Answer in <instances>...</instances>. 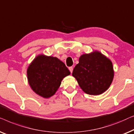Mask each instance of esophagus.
<instances>
[{
    "label": "esophagus",
    "instance_id": "1",
    "mask_svg": "<svg viewBox=\"0 0 134 134\" xmlns=\"http://www.w3.org/2000/svg\"><path fill=\"white\" fill-rule=\"evenodd\" d=\"M69 70L70 71L71 73H72V71H73V67H70L69 68Z\"/></svg>",
    "mask_w": 134,
    "mask_h": 134
}]
</instances>
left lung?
I'll return each instance as SVG.
<instances>
[{
  "instance_id": "1",
  "label": "left lung",
  "mask_w": 134,
  "mask_h": 134,
  "mask_svg": "<svg viewBox=\"0 0 134 134\" xmlns=\"http://www.w3.org/2000/svg\"><path fill=\"white\" fill-rule=\"evenodd\" d=\"M72 76L86 93L98 95L106 91L112 84L114 67L108 58L95 50L80 56Z\"/></svg>"
}]
</instances>
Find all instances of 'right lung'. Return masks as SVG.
<instances>
[{
	"label": "right lung",
	"instance_id": "right-lung-1",
	"mask_svg": "<svg viewBox=\"0 0 134 134\" xmlns=\"http://www.w3.org/2000/svg\"><path fill=\"white\" fill-rule=\"evenodd\" d=\"M27 78L31 89L44 98L54 95L64 78L70 75L65 64L56 57L37 56L29 65Z\"/></svg>",
	"mask_w": 134,
	"mask_h": 134
}]
</instances>
